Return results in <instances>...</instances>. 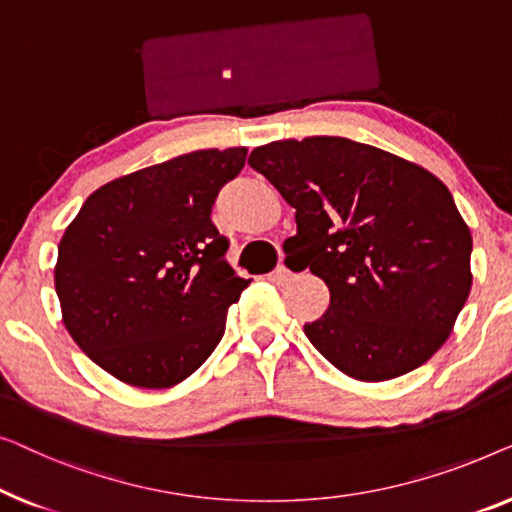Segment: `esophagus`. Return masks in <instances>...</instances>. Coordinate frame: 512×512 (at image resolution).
Instances as JSON below:
<instances>
[{
    "label": "esophagus",
    "mask_w": 512,
    "mask_h": 512,
    "mask_svg": "<svg viewBox=\"0 0 512 512\" xmlns=\"http://www.w3.org/2000/svg\"><path fill=\"white\" fill-rule=\"evenodd\" d=\"M271 280H273V283H276V285H285L287 280H290V271H287L285 266L280 264V266H276V271L271 273Z\"/></svg>",
    "instance_id": "esophagus-1"
}]
</instances>
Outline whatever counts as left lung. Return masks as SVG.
I'll return each instance as SVG.
<instances>
[{
	"label": "left lung",
	"mask_w": 512,
	"mask_h": 512,
	"mask_svg": "<svg viewBox=\"0 0 512 512\" xmlns=\"http://www.w3.org/2000/svg\"><path fill=\"white\" fill-rule=\"evenodd\" d=\"M294 208L287 248L329 287L304 331L350 378L417 369L471 292V232L434 174L343 136L273 141L248 160Z\"/></svg>",
	"instance_id": "left-lung-1"
}]
</instances>
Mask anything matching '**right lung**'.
I'll use <instances>...</instances> for the list:
<instances>
[{"instance_id": "right-lung-1", "label": "right lung", "mask_w": 512, "mask_h": 512, "mask_svg": "<svg viewBox=\"0 0 512 512\" xmlns=\"http://www.w3.org/2000/svg\"><path fill=\"white\" fill-rule=\"evenodd\" d=\"M246 148L197 150L92 192L57 246L64 327L122 383L164 390L192 376L225 334L250 280L225 262L211 222Z\"/></svg>"}]
</instances>
